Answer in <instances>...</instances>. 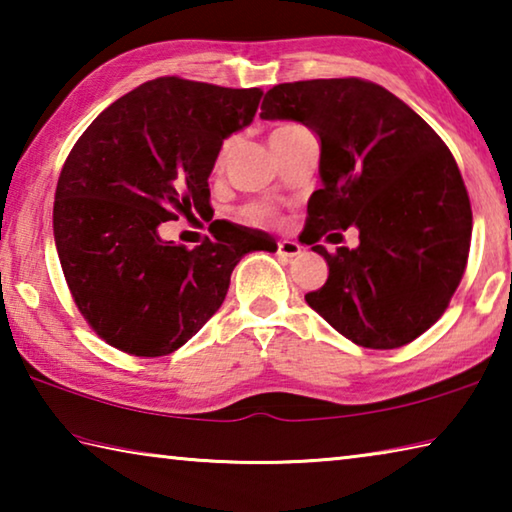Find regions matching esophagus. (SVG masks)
I'll list each match as a JSON object with an SVG mask.
<instances>
[{
	"label": "esophagus",
	"instance_id": "34e87169",
	"mask_svg": "<svg viewBox=\"0 0 512 512\" xmlns=\"http://www.w3.org/2000/svg\"><path fill=\"white\" fill-rule=\"evenodd\" d=\"M300 250H302V246L298 244V241H289V239H284V241H277V255H282V257H296V255H300Z\"/></svg>",
	"mask_w": 512,
	"mask_h": 512
}]
</instances>
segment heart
Wrapping results in <instances>:
<instances>
[{
  "mask_svg": "<svg viewBox=\"0 0 512 512\" xmlns=\"http://www.w3.org/2000/svg\"><path fill=\"white\" fill-rule=\"evenodd\" d=\"M291 128H296V126H280V128H275V131L271 133V140H275V137H280L284 133H289ZM230 151H232V140H228V142L221 146L219 158H216V169L223 167L225 160H228ZM244 216H246L250 223H271L275 219V212L268 205H250L248 210L244 212Z\"/></svg>",
  "mask_w": 512,
  "mask_h": 512,
  "instance_id": "heart-1",
  "label": "heart"
}]
</instances>
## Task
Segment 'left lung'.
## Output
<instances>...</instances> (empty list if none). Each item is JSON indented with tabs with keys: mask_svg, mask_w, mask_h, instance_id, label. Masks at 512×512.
Listing matches in <instances>:
<instances>
[{
	"mask_svg": "<svg viewBox=\"0 0 512 512\" xmlns=\"http://www.w3.org/2000/svg\"><path fill=\"white\" fill-rule=\"evenodd\" d=\"M259 117L300 121L320 140L323 187L302 235L329 275L307 305L361 348L418 339L443 316L470 253L472 207L454 155L418 112L361 79L275 85ZM350 224L357 249L315 246Z\"/></svg>",
	"mask_w": 512,
	"mask_h": 512,
	"instance_id": "1",
	"label": "left lung"
}]
</instances>
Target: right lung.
Listing matches in <instances>:
<instances>
[{"instance_id":"right-lung-1","label":"right lung","mask_w":512,"mask_h":512,"mask_svg":"<svg viewBox=\"0 0 512 512\" xmlns=\"http://www.w3.org/2000/svg\"><path fill=\"white\" fill-rule=\"evenodd\" d=\"M262 94L162 76L103 110L67 155L58 259L76 307L112 348L176 352L219 311L239 259L277 250L266 232L228 221L192 250L160 235L164 221L210 207L221 144L250 126Z\"/></svg>"}]
</instances>
